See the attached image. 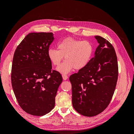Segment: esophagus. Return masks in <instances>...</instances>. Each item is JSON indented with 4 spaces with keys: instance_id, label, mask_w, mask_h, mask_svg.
<instances>
[{
    "instance_id": "1",
    "label": "esophagus",
    "mask_w": 134,
    "mask_h": 134,
    "mask_svg": "<svg viewBox=\"0 0 134 134\" xmlns=\"http://www.w3.org/2000/svg\"><path fill=\"white\" fill-rule=\"evenodd\" d=\"M62 78H63V80H66L68 78V76L67 75H62Z\"/></svg>"
}]
</instances>
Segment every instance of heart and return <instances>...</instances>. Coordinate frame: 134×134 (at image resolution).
<instances>
[{
    "label": "heart",
    "mask_w": 134,
    "mask_h": 134,
    "mask_svg": "<svg viewBox=\"0 0 134 134\" xmlns=\"http://www.w3.org/2000/svg\"><path fill=\"white\" fill-rule=\"evenodd\" d=\"M94 46L88 40L73 37L63 39L58 43V49L50 48L48 58L52 64L59 66L64 56V62L57 68L60 73L65 75L72 70H82L90 64L94 54Z\"/></svg>",
    "instance_id": "1"
}]
</instances>
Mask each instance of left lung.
<instances>
[{
  "mask_svg": "<svg viewBox=\"0 0 134 134\" xmlns=\"http://www.w3.org/2000/svg\"><path fill=\"white\" fill-rule=\"evenodd\" d=\"M99 44L88 65L70 75L72 106L80 115L93 117L110 103L118 79L119 68L114 47L106 39L96 36Z\"/></svg>",
  "mask_w": 134,
  "mask_h": 134,
  "instance_id": "left-lung-1",
  "label": "left lung"
}]
</instances>
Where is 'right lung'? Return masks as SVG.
Listing matches in <instances>:
<instances>
[{
    "label": "right lung",
    "mask_w": 134,
    "mask_h": 134,
    "mask_svg": "<svg viewBox=\"0 0 134 134\" xmlns=\"http://www.w3.org/2000/svg\"><path fill=\"white\" fill-rule=\"evenodd\" d=\"M54 37L51 32L30 33L16 48L12 66L11 82L23 111L41 116L54 108L58 88L63 81L52 70L47 51Z\"/></svg>",
    "instance_id": "add662e5"
}]
</instances>
